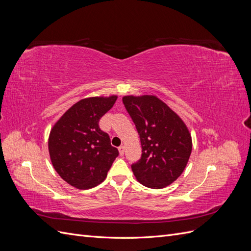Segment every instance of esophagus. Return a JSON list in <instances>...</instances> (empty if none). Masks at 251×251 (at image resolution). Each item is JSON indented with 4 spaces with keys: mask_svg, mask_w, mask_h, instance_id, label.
<instances>
[{
    "mask_svg": "<svg viewBox=\"0 0 251 251\" xmlns=\"http://www.w3.org/2000/svg\"><path fill=\"white\" fill-rule=\"evenodd\" d=\"M118 150H119V154H120L121 156H124L125 151H126V148H125V146H120V147L118 148Z\"/></svg>",
    "mask_w": 251,
    "mask_h": 251,
    "instance_id": "esophagus-1",
    "label": "esophagus"
}]
</instances>
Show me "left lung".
<instances>
[{"mask_svg": "<svg viewBox=\"0 0 251 251\" xmlns=\"http://www.w3.org/2000/svg\"><path fill=\"white\" fill-rule=\"evenodd\" d=\"M123 101L137 128L142 148L132 164L136 179L144 186L160 189L183 173L193 141L184 121L155 95H126Z\"/></svg>", "mask_w": 251, "mask_h": 251, "instance_id": "1", "label": "left lung"}]
</instances>
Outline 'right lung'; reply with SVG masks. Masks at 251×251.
<instances>
[{
    "instance_id": "1",
    "label": "right lung",
    "mask_w": 251,
    "mask_h": 251,
    "mask_svg": "<svg viewBox=\"0 0 251 251\" xmlns=\"http://www.w3.org/2000/svg\"><path fill=\"white\" fill-rule=\"evenodd\" d=\"M117 95L87 97L74 103L52 126L48 150L53 168L68 184L89 189L105 179L118 150L98 123Z\"/></svg>"
}]
</instances>
